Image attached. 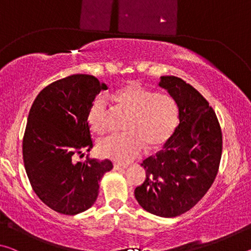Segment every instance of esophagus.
<instances>
[{"instance_id":"obj_1","label":"esophagus","mask_w":251,"mask_h":251,"mask_svg":"<svg viewBox=\"0 0 251 251\" xmlns=\"http://www.w3.org/2000/svg\"><path fill=\"white\" fill-rule=\"evenodd\" d=\"M126 167L123 166V165H120V164H114L113 166V169L114 171H124Z\"/></svg>"}]
</instances>
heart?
Wrapping results in <instances>:
<instances>
[{"label": "heart", "mask_w": 251, "mask_h": 251, "mask_svg": "<svg viewBox=\"0 0 251 251\" xmlns=\"http://www.w3.org/2000/svg\"><path fill=\"white\" fill-rule=\"evenodd\" d=\"M115 99L122 107L130 112L125 130L128 133L112 135L99 143L100 156L127 164L141 154L144 147L152 151L166 144L178 125L177 101L172 95L131 83L118 90ZM109 104L105 94L96 95L87 110V122L97 134L107 129Z\"/></svg>", "instance_id": "obj_1"}]
</instances>
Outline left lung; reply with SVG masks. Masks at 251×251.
<instances>
[{
	"label": "left lung",
	"instance_id": "obj_1",
	"mask_svg": "<svg viewBox=\"0 0 251 251\" xmlns=\"http://www.w3.org/2000/svg\"><path fill=\"white\" fill-rule=\"evenodd\" d=\"M159 86L177 101L179 124L164 148L142 163L146 179L135 197L146 211L176 217L196 205L218 174L223 133L215 110L192 85L161 76Z\"/></svg>",
	"mask_w": 251,
	"mask_h": 251
}]
</instances>
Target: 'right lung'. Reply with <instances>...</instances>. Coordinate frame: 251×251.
<instances>
[{
    "mask_svg": "<svg viewBox=\"0 0 251 251\" xmlns=\"http://www.w3.org/2000/svg\"><path fill=\"white\" fill-rule=\"evenodd\" d=\"M105 84L74 74L43 88L29 109L23 136V161L39 198L63 215L87 210L99 196L100 180L113 168L109 159L76 160L93 147L87 110Z\"/></svg>",
    "mask_w": 251,
    "mask_h": 251,
    "instance_id": "1",
    "label": "right lung"
}]
</instances>
